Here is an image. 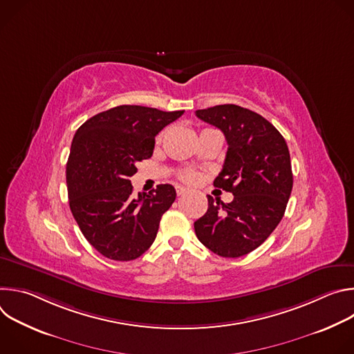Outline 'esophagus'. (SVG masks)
<instances>
[{
	"instance_id": "34e87169",
	"label": "esophagus",
	"mask_w": 354,
	"mask_h": 354,
	"mask_svg": "<svg viewBox=\"0 0 354 354\" xmlns=\"http://www.w3.org/2000/svg\"><path fill=\"white\" fill-rule=\"evenodd\" d=\"M185 193H187V189H186V187H183V186H176V194H178V196H182V194H185Z\"/></svg>"
}]
</instances>
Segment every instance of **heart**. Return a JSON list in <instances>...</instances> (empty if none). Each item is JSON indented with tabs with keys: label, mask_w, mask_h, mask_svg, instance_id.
Here are the masks:
<instances>
[{
	"label": "heart",
	"mask_w": 354,
	"mask_h": 354,
	"mask_svg": "<svg viewBox=\"0 0 354 354\" xmlns=\"http://www.w3.org/2000/svg\"><path fill=\"white\" fill-rule=\"evenodd\" d=\"M180 179L185 180V182H187V183H194V182H197V179H198V174L194 172V171H183V172L180 174Z\"/></svg>",
	"instance_id": "1"
}]
</instances>
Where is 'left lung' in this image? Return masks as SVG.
Returning a JSON list of instances; mask_svg holds the SVG:
<instances>
[{
	"label": "left lung",
	"instance_id": "left-lung-1",
	"mask_svg": "<svg viewBox=\"0 0 354 354\" xmlns=\"http://www.w3.org/2000/svg\"><path fill=\"white\" fill-rule=\"evenodd\" d=\"M196 116L225 136L228 149L214 186L234 200L207 196L209 209L194 232L214 254L239 258L262 245L284 216L292 189L288 147L270 122L238 105L200 109Z\"/></svg>",
	"mask_w": 354,
	"mask_h": 354
}]
</instances>
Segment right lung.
Returning <instances> with one entry per match:
<instances>
[{"label": "right lung", "instance_id": "right-lung-1", "mask_svg": "<svg viewBox=\"0 0 354 354\" xmlns=\"http://www.w3.org/2000/svg\"><path fill=\"white\" fill-rule=\"evenodd\" d=\"M183 111L122 105L88 119L71 142L66 168L71 213L104 257L127 262L153 245L162 214L176 197L172 185L134 196L136 164L153 156L156 136Z\"/></svg>", "mask_w": 354, "mask_h": 354}]
</instances>
